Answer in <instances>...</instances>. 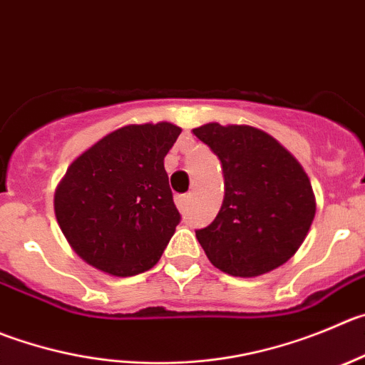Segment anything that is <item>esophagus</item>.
<instances>
[{"label":"esophagus","mask_w":365,"mask_h":365,"mask_svg":"<svg viewBox=\"0 0 365 365\" xmlns=\"http://www.w3.org/2000/svg\"><path fill=\"white\" fill-rule=\"evenodd\" d=\"M175 202H176V207H178L180 210H185L187 205L190 203V196L189 194H180V196H176L175 198Z\"/></svg>","instance_id":"obj_1"}]
</instances>
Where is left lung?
I'll return each mask as SVG.
<instances>
[{
  "mask_svg": "<svg viewBox=\"0 0 365 365\" xmlns=\"http://www.w3.org/2000/svg\"><path fill=\"white\" fill-rule=\"evenodd\" d=\"M192 133L223 167L220 212L196 230L210 263L234 277H257L284 264L308 236L317 210L301 163L252 125L209 122Z\"/></svg>",
  "mask_w": 365,
  "mask_h": 365,
  "instance_id": "8db88e82",
  "label": "left lung"
}]
</instances>
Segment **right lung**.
Masks as SVG:
<instances>
[{
  "label": "right lung",
  "mask_w": 365,
  "mask_h": 365,
  "mask_svg": "<svg viewBox=\"0 0 365 365\" xmlns=\"http://www.w3.org/2000/svg\"><path fill=\"white\" fill-rule=\"evenodd\" d=\"M180 133L171 122L129 124L70 163L53 210L81 259L115 277L158 263L180 223L163 167Z\"/></svg>",
  "instance_id": "obj_1"
}]
</instances>
